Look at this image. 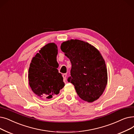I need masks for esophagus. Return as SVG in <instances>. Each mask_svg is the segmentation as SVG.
I'll list each match as a JSON object with an SVG mask.
<instances>
[{
    "mask_svg": "<svg viewBox=\"0 0 134 134\" xmlns=\"http://www.w3.org/2000/svg\"><path fill=\"white\" fill-rule=\"evenodd\" d=\"M66 76H67L66 74H63V77L64 80V81H66Z\"/></svg>",
    "mask_w": 134,
    "mask_h": 134,
    "instance_id": "obj_1",
    "label": "esophagus"
}]
</instances>
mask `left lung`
Listing matches in <instances>:
<instances>
[{"label":"left lung","instance_id":"obj_1","mask_svg":"<svg viewBox=\"0 0 134 134\" xmlns=\"http://www.w3.org/2000/svg\"><path fill=\"white\" fill-rule=\"evenodd\" d=\"M60 49L72 67L68 79L83 100L92 103L104 93L107 84V71L101 53L89 43L77 39L63 42Z\"/></svg>","mask_w":134,"mask_h":134}]
</instances>
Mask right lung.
Here are the masks:
<instances>
[{
	"mask_svg": "<svg viewBox=\"0 0 134 134\" xmlns=\"http://www.w3.org/2000/svg\"><path fill=\"white\" fill-rule=\"evenodd\" d=\"M57 44L48 43L40 49L30 63L29 84L31 90L40 98L51 99L65 86L62 74L57 69Z\"/></svg>",
	"mask_w": 134,
	"mask_h": 134,
	"instance_id": "1",
	"label": "right lung"
}]
</instances>
